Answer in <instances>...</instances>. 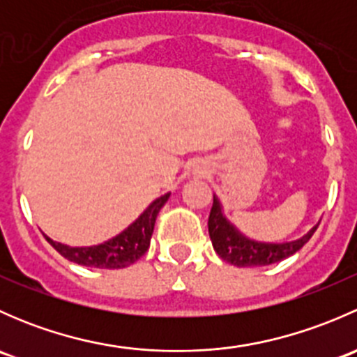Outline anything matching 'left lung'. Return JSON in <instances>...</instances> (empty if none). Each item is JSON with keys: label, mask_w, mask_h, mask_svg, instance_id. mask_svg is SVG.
<instances>
[{"label": "left lung", "mask_w": 357, "mask_h": 357, "mask_svg": "<svg viewBox=\"0 0 357 357\" xmlns=\"http://www.w3.org/2000/svg\"><path fill=\"white\" fill-rule=\"evenodd\" d=\"M318 225L312 226L304 236L294 240V242L264 243L247 238L243 233H240L222 214L221 202L215 195L211 214H208V235H211L212 247H214V250L218 252L222 261L229 262L236 268L269 266L290 257L309 242V238L314 235Z\"/></svg>", "instance_id": "obj_1"}]
</instances>
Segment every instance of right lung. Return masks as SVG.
Instances as JSON below:
<instances>
[{
  "label": "right lung",
  "mask_w": 357,
  "mask_h": 357,
  "mask_svg": "<svg viewBox=\"0 0 357 357\" xmlns=\"http://www.w3.org/2000/svg\"><path fill=\"white\" fill-rule=\"evenodd\" d=\"M169 195L171 193H165V195L153 200L132 225H129L124 231L119 233L114 238L107 240V242L100 243V245L68 247L60 242H55V240L46 235L45 238L60 255L75 262V264L102 269L128 268L129 264L138 261L149 250L158 211L164 207Z\"/></svg>",
  "instance_id": "add662e5"
}]
</instances>
